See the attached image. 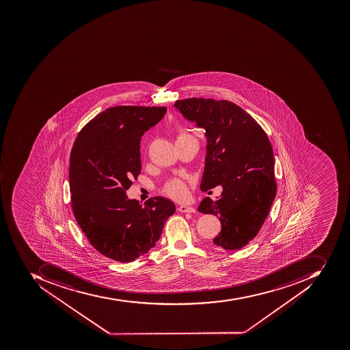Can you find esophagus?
Returning <instances> with one entry per match:
<instances>
[{"label":"esophagus","mask_w":350,"mask_h":350,"mask_svg":"<svg viewBox=\"0 0 350 350\" xmlns=\"http://www.w3.org/2000/svg\"><path fill=\"white\" fill-rule=\"evenodd\" d=\"M178 210L182 212V213H195V212H196V208L189 206H180Z\"/></svg>","instance_id":"obj_1"}]
</instances>
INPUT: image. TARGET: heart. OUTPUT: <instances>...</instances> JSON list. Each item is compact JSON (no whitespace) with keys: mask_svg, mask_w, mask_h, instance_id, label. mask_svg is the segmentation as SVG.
<instances>
[{"mask_svg":"<svg viewBox=\"0 0 350 350\" xmlns=\"http://www.w3.org/2000/svg\"><path fill=\"white\" fill-rule=\"evenodd\" d=\"M191 135L186 131H180L176 134V142H182L184 139L189 138ZM165 193H167L168 196L172 197L174 199H182L186 196V187L184 185L183 182L180 180H172V181L168 182L164 187Z\"/></svg>","mask_w":350,"mask_h":350,"instance_id":"b5f03b06","label":"heart"}]
</instances>
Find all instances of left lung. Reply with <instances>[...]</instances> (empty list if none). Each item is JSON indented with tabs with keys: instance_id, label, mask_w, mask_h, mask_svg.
Listing matches in <instances>:
<instances>
[{
	"instance_id": "8db88e82",
	"label": "left lung",
	"mask_w": 350,
	"mask_h": 350,
	"mask_svg": "<svg viewBox=\"0 0 350 350\" xmlns=\"http://www.w3.org/2000/svg\"><path fill=\"white\" fill-rule=\"evenodd\" d=\"M174 107L206 131L201 191L223 187L219 198L206 197L198 211L221 221V232L213 239L215 245L240 250L257 236L276 196L268 136L247 112L228 100L193 97L176 100Z\"/></svg>"
}]
</instances>
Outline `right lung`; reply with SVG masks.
Wrapping results in <instances>:
<instances>
[{
  "mask_svg": "<svg viewBox=\"0 0 350 350\" xmlns=\"http://www.w3.org/2000/svg\"><path fill=\"white\" fill-rule=\"evenodd\" d=\"M166 107L117 106L97 114L80 131L70 159L72 213L97 252L132 262L155 246L172 201L153 197L139 204L126 189L142 172L140 140Z\"/></svg>",
  "mask_w": 350,
  "mask_h": 350,
  "instance_id": "1",
  "label": "right lung"
}]
</instances>
